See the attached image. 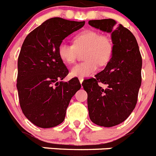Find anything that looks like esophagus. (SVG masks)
<instances>
[{
    "instance_id": "esophagus-1",
    "label": "esophagus",
    "mask_w": 156,
    "mask_h": 156,
    "mask_svg": "<svg viewBox=\"0 0 156 156\" xmlns=\"http://www.w3.org/2000/svg\"><path fill=\"white\" fill-rule=\"evenodd\" d=\"M79 80H80V83H82L83 81V78H79Z\"/></svg>"
}]
</instances>
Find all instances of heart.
I'll list each match as a JSON object with an SVG mask.
<instances>
[{
    "mask_svg": "<svg viewBox=\"0 0 156 156\" xmlns=\"http://www.w3.org/2000/svg\"><path fill=\"white\" fill-rule=\"evenodd\" d=\"M83 51V59L86 61L72 67L70 75L73 77H89L98 69L99 64H107L112 55L113 44L108 37L101 35L94 30H87L74 37L73 45L60 44L58 54L63 62L73 64L76 60L78 53Z\"/></svg>",
    "mask_w": 156,
    "mask_h": 156,
    "instance_id": "b5f03b06",
    "label": "heart"
}]
</instances>
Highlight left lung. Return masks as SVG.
I'll return each instance as SVG.
<instances>
[{
  "instance_id": "8db88e82",
  "label": "left lung",
  "mask_w": 156,
  "mask_h": 156,
  "mask_svg": "<svg viewBox=\"0 0 156 156\" xmlns=\"http://www.w3.org/2000/svg\"><path fill=\"white\" fill-rule=\"evenodd\" d=\"M88 24L111 34L113 44L112 55L104 70L82 83L87 93L90 120L111 127L126 120L134 109L141 84L142 58L133 34L114 19L90 20ZM99 82L107 87L103 89Z\"/></svg>"
}]
</instances>
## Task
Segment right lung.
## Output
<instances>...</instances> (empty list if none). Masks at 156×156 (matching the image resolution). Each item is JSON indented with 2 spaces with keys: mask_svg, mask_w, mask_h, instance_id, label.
Instances as JSON below:
<instances>
[{
  "mask_svg": "<svg viewBox=\"0 0 156 156\" xmlns=\"http://www.w3.org/2000/svg\"><path fill=\"white\" fill-rule=\"evenodd\" d=\"M84 24L51 18L29 34L22 45L16 85L19 103L25 116L37 126L50 128L62 123L72 97L80 89L78 79L61 81L69 70L58 48Z\"/></svg>",
  "mask_w": 156,
  "mask_h": 156,
  "instance_id": "add662e5",
  "label": "right lung"
}]
</instances>
